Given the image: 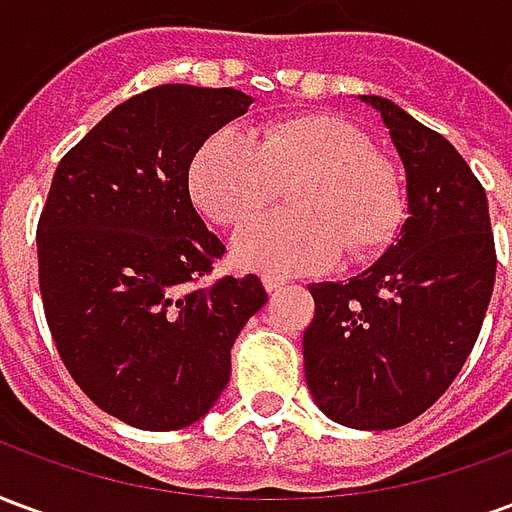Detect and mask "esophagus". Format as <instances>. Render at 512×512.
Instances as JSON below:
<instances>
[{
  "label": "esophagus",
  "mask_w": 512,
  "mask_h": 512,
  "mask_svg": "<svg viewBox=\"0 0 512 512\" xmlns=\"http://www.w3.org/2000/svg\"><path fill=\"white\" fill-rule=\"evenodd\" d=\"M285 285H288V279L285 277H274V274H266V277H263V288H266L268 293H277V290L285 288Z\"/></svg>",
  "instance_id": "1"
}]
</instances>
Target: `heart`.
<instances>
[{
  "label": "heart",
  "instance_id": "obj_1",
  "mask_svg": "<svg viewBox=\"0 0 512 512\" xmlns=\"http://www.w3.org/2000/svg\"><path fill=\"white\" fill-rule=\"evenodd\" d=\"M293 211L249 222L233 255L266 274H307L337 257L365 260L395 241L406 191L395 164L373 150L362 128L337 115H290L260 128L213 131L189 167L194 205L219 227H238L288 186Z\"/></svg>",
  "mask_w": 512,
  "mask_h": 512
}]
</instances>
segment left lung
Listing matches in <instances>:
<instances>
[{"instance_id": "8db88e82", "label": "left lung", "mask_w": 512, "mask_h": 512, "mask_svg": "<svg viewBox=\"0 0 512 512\" xmlns=\"http://www.w3.org/2000/svg\"><path fill=\"white\" fill-rule=\"evenodd\" d=\"M381 112L406 167L408 216L395 246L348 282L310 285L304 376L326 417L400 428L461 373L494 293L488 200L461 153L386 98Z\"/></svg>"}]
</instances>
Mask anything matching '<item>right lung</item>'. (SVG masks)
<instances>
[{
	"instance_id": "right-lung-1",
	"label": "right lung",
	"mask_w": 512,
	"mask_h": 512,
	"mask_svg": "<svg viewBox=\"0 0 512 512\" xmlns=\"http://www.w3.org/2000/svg\"><path fill=\"white\" fill-rule=\"evenodd\" d=\"M249 104L233 87H153L115 106L51 180L38 222L46 323L84 395L134 428L205 417L235 337L268 301L255 274L194 288L224 244L191 205V158Z\"/></svg>"
}]
</instances>
